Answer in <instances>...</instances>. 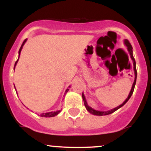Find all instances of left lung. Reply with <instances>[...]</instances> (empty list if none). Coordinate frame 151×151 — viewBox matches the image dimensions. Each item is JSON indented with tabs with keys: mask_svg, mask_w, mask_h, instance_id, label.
<instances>
[{
	"mask_svg": "<svg viewBox=\"0 0 151 151\" xmlns=\"http://www.w3.org/2000/svg\"><path fill=\"white\" fill-rule=\"evenodd\" d=\"M124 42H125L126 45L127 46V48H128V50H129V53H130V55H131V58L132 59V60L133 61V70H134V72H135V79H134V82H133V86H132V88H131V91H130L129 94V96H128V98L126 99L125 100V101L124 102V103L122 104H121L120 106H119L116 107L115 109H111V110L110 111H96V110H94V109H93L92 108H91V107L89 106L87 104V103H86V99H85V96H84V93H82V98H83V100H84V106H85L86 110L88 111L89 112V113L93 114V115H96V116H104V115H109V114H112L113 112L116 111L118 110L119 108H121V106H123L125 104L129 101V99L130 98H131V95L133 94V90H134V88H135V85H136V77H137V71H136V61H135V59L133 58V47L132 46H131V43L129 42V41L128 40H125V41H124Z\"/></svg>",
	"mask_w": 151,
	"mask_h": 151,
	"instance_id": "obj_1",
	"label": "left lung"
}]
</instances>
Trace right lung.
<instances>
[{
    "label": "right lung",
    "mask_w": 151,
    "mask_h": 151,
    "mask_svg": "<svg viewBox=\"0 0 151 151\" xmlns=\"http://www.w3.org/2000/svg\"><path fill=\"white\" fill-rule=\"evenodd\" d=\"M26 40H25L23 41V42H22V45H21V47H20V50H19V57H20V52H21V50H22V47H23V45H24V44H25V42H26ZM18 59H19V58H18ZM18 60H17L16 62H15V66H14V70H15V65H16V64H17V62H18ZM69 87H70V86H69ZM68 90H69V89H67V90H66V93L67 92V91H68ZM60 111H54V112H49V113H45V114H41V116H42V117H52V116H55L56 115H58V114L60 113Z\"/></svg>",
    "instance_id": "add662e5"
}]
</instances>
